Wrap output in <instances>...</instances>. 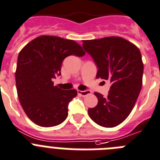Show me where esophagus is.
I'll return each mask as SVG.
<instances>
[{
	"mask_svg": "<svg viewBox=\"0 0 160 160\" xmlns=\"http://www.w3.org/2000/svg\"><path fill=\"white\" fill-rule=\"evenodd\" d=\"M78 94L80 96H81V97H85V96L91 94V91H88V90H86V91H80V90H78Z\"/></svg>",
	"mask_w": 160,
	"mask_h": 160,
	"instance_id": "34e87169",
	"label": "esophagus"
}]
</instances>
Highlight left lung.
I'll list each match as a JSON object with an SVG mask.
<instances>
[{
	"mask_svg": "<svg viewBox=\"0 0 160 160\" xmlns=\"http://www.w3.org/2000/svg\"><path fill=\"white\" fill-rule=\"evenodd\" d=\"M83 47L97 64V78L112 83L109 95L95 92L97 106L88 109L91 119L103 127L121 124L131 113L142 84L143 63L139 49L121 37L83 40Z\"/></svg>",
	"mask_w": 160,
	"mask_h": 160,
	"instance_id": "left-lung-1",
	"label": "left lung"
}]
</instances>
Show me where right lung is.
Listing matches in <instances>:
<instances>
[{"label": "right lung", "instance_id": "1", "mask_svg": "<svg viewBox=\"0 0 160 160\" xmlns=\"http://www.w3.org/2000/svg\"><path fill=\"white\" fill-rule=\"evenodd\" d=\"M85 55L74 40L42 35L26 44L18 57L15 79L18 99L29 118L42 127L59 125L68 115V103L76 89L54 86L52 79L61 74L62 62L69 55Z\"/></svg>", "mask_w": 160, "mask_h": 160}]
</instances>
